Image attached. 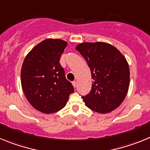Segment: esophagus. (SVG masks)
<instances>
[{"mask_svg": "<svg viewBox=\"0 0 150 150\" xmlns=\"http://www.w3.org/2000/svg\"><path fill=\"white\" fill-rule=\"evenodd\" d=\"M72 85L74 86V87H77V82L75 81H72Z\"/></svg>", "mask_w": 150, "mask_h": 150, "instance_id": "1", "label": "esophagus"}]
</instances>
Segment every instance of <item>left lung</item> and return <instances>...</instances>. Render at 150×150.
<instances>
[{
	"instance_id": "left-lung-1",
	"label": "left lung",
	"mask_w": 150,
	"mask_h": 150,
	"mask_svg": "<svg viewBox=\"0 0 150 150\" xmlns=\"http://www.w3.org/2000/svg\"><path fill=\"white\" fill-rule=\"evenodd\" d=\"M76 50L91 71L92 89L82 96L86 106L100 114L118 108L127 95L130 81L128 62L117 48L102 42H83Z\"/></svg>"
}]
</instances>
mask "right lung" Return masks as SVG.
I'll use <instances>...</instances> for the list:
<instances>
[{"mask_svg":"<svg viewBox=\"0 0 150 150\" xmlns=\"http://www.w3.org/2000/svg\"><path fill=\"white\" fill-rule=\"evenodd\" d=\"M67 42L47 39L36 45L23 62L21 81L28 102L37 110L52 114L65 107L74 87L60 63Z\"/></svg>","mask_w":150,"mask_h":150,"instance_id":"1","label":"right lung"}]
</instances>
